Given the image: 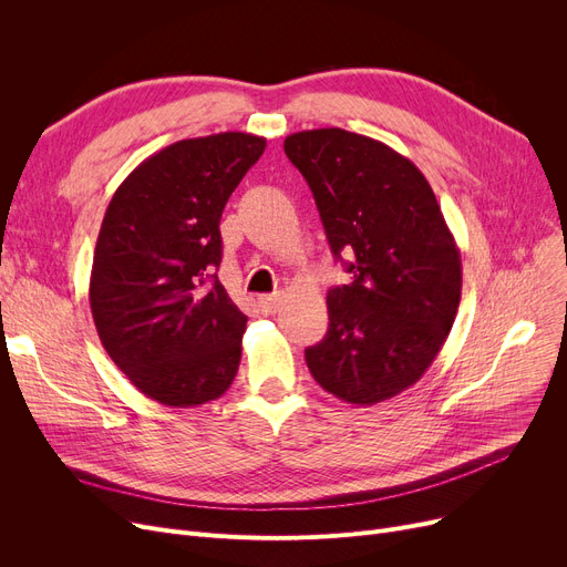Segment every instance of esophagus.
<instances>
[{
  "mask_svg": "<svg viewBox=\"0 0 567 567\" xmlns=\"http://www.w3.org/2000/svg\"><path fill=\"white\" fill-rule=\"evenodd\" d=\"M259 310L264 315H276L278 306H280V293H268V296H259Z\"/></svg>",
  "mask_w": 567,
  "mask_h": 567,
  "instance_id": "34e87169",
  "label": "esophagus"
}]
</instances>
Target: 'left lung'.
Instances as JSON below:
<instances>
[{"mask_svg":"<svg viewBox=\"0 0 567 567\" xmlns=\"http://www.w3.org/2000/svg\"><path fill=\"white\" fill-rule=\"evenodd\" d=\"M285 154L351 274L326 296L329 331L306 349L310 374L349 404L395 398L434 363L462 296L460 248L432 186L389 144L342 128L291 133Z\"/></svg>","mask_w":567,"mask_h":567,"instance_id":"left-lung-1","label":"left lung"}]
</instances>
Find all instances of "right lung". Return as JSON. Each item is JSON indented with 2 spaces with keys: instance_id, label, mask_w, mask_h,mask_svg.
<instances>
[{
  "instance_id": "1",
  "label": "right lung",
  "mask_w": 567,
  "mask_h": 567,
  "mask_svg": "<svg viewBox=\"0 0 567 567\" xmlns=\"http://www.w3.org/2000/svg\"><path fill=\"white\" fill-rule=\"evenodd\" d=\"M264 148L250 133L174 142L142 161L107 204L89 306L114 365L161 404L220 398L241 363L248 317L216 276L220 216Z\"/></svg>"
}]
</instances>
